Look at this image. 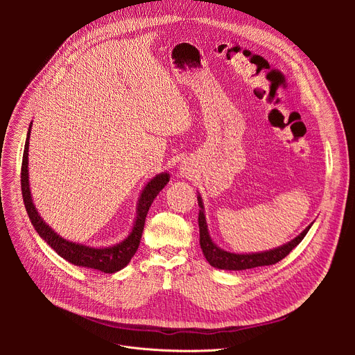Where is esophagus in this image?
<instances>
[{
	"mask_svg": "<svg viewBox=\"0 0 355 355\" xmlns=\"http://www.w3.org/2000/svg\"><path fill=\"white\" fill-rule=\"evenodd\" d=\"M181 170H182V171H181L182 174H187V173H188V168H185V167H184V168H181Z\"/></svg>",
	"mask_w": 355,
	"mask_h": 355,
	"instance_id": "obj_1",
	"label": "esophagus"
}]
</instances>
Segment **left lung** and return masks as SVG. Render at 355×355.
<instances>
[{
	"label": "left lung",
	"mask_w": 355,
	"mask_h": 355,
	"mask_svg": "<svg viewBox=\"0 0 355 355\" xmlns=\"http://www.w3.org/2000/svg\"><path fill=\"white\" fill-rule=\"evenodd\" d=\"M198 192V191H196ZM198 205H199V216H198V223H199V244L202 248V252L207 259V261L218 270H229V271H241V270H248V268H256V267H263V266H272L282 259H285L289 252L303 240V237L306 236L309 229L312 227L313 222L303 230L300 234H297L295 239L291 241L278 245L271 250L266 251H257V252H233L220 248L214 239L209 234L208 229V222H207V215H205V205H204V199H202L200 193L198 192Z\"/></svg>",
	"instance_id": "8db88e82"
}]
</instances>
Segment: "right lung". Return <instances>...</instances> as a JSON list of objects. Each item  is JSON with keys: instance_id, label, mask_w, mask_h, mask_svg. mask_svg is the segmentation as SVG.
Wrapping results in <instances>:
<instances>
[{"instance_id": "obj_1", "label": "right lung", "mask_w": 355, "mask_h": 355, "mask_svg": "<svg viewBox=\"0 0 355 355\" xmlns=\"http://www.w3.org/2000/svg\"><path fill=\"white\" fill-rule=\"evenodd\" d=\"M31 129H32V122L29 125L28 133H26V141H25V148H24V157H22V171H21V187H22V198H24V204L25 209L28 212L29 220L37 234L52 247L60 257L67 260L69 263L78 266V267H85V268H92L103 271L105 274H114L125 268L132 257L135 256V252L140 244L143 227H144V220L148 212L150 205L153 204L155 198L159 195V192L168 184L170 181V173L164 171L153 178H150L144 187L141 188V192L137 198V204H136V216L132 225V229L129 234L119 243L108 245V247H92L87 245L83 243H76L71 240L64 239L60 236L58 232H55L52 227H50L40 214L37 212L32 193H31V185H29V137H31Z\"/></svg>"}]
</instances>
